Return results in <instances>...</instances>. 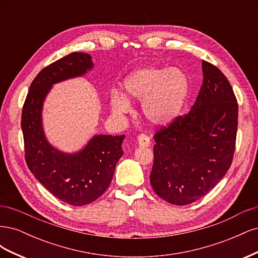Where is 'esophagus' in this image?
Listing matches in <instances>:
<instances>
[{
    "label": "esophagus",
    "instance_id": "1",
    "mask_svg": "<svg viewBox=\"0 0 258 258\" xmlns=\"http://www.w3.org/2000/svg\"><path fill=\"white\" fill-rule=\"evenodd\" d=\"M138 144L141 147H148L151 145V140L146 135H140L138 137Z\"/></svg>",
    "mask_w": 258,
    "mask_h": 258
}]
</instances>
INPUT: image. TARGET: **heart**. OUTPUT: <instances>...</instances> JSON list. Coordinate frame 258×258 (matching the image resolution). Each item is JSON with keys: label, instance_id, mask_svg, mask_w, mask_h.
Segmentation results:
<instances>
[{"label": "heart", "instance_id": "1", "mask_svg": "<svg viewBox=\"0 0 258 258\" xmlns=\"http://www.w3.org/2000/svg\"><path fill=\"white\" fill-rule=\"evenodd\" d=\"M122 92L114 91L111 105L116 114H128L131 101L142 102V114L148 123L165 127L181 113L189 93V80L178 68L144 67L135 70L123 81Z\"/></svg>", "mask_w": 258, "mask_h": 258}]
</instances>
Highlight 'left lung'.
Listing matches in <instances>:
<instances>
[{
    "mask_svg": "<svg viewBox=\"0 0 258 258\" xmlns=\"http://www.w3.org/2000/svg\"><path fill=\"white\" fill-rule=\"evenodd\" d=\"M204 81L188 114L154 136L151 184L169 204H191L227 173L235 152L238 103L220 69L202 61Z\"/></svg>",
    "mask_w": 258,
    "mask_h": 258,
    "instance_id": "left-lung-1",
    "label": "left lung"
}]
</instances>
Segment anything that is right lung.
I'll list each match as a JSON object with an SVG mask.
<instances>
[{"instance_id": "1", "label": "right lung", "mask_w": 258, "mask_h": 258, "mask_svg": "<svg viewBox=\"0 0 258 258\" xmlns=\"http://www.w3.org/2000/svg\"><path fill=\"white\" fill-rule=\"evenodd\" d=\"M92 68L90 54L72 52L43 69L30 86L21 116L28 168L54 197L76 207L95 201L111 184L124 136L96 135L79 152H61L45 136L42 112L54 84L83 76Z\"/></svg>"}]
</instances>
